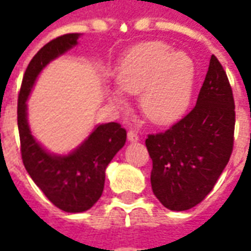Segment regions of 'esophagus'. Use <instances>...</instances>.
<instances>
[{
  "label": "esophagus",
  "instance_id": "1",
  "mask_svg": "<svg viewBox=\"0 0 251 251\" xmlns=\"http://www.w3.org/2000/svg\"><path fill=\"white\" fill-rule=\"evenodd\" d=\"M140 140V137H138V134H137L136 131H129L127 133V141H130V142H137Z\"/></svg>",
  "mask_w": 251,
  "mask_h": 251
}]
</instances>
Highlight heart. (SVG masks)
Listing matches in <instances>:
<instances>
[{
    "instance_id": "b5f03b06",
    "label": "heart",
    "mask_w": 251,
    "mask_h": 251,
    "mask_svg": "<svg viewBox=\"0 0 251 251\" xmlns=\"http://www.w3.org/2000/svg\"><path fill=\"white\" fill-rule=\"evenodd\" d=\"M196 68L185 52L174 51L163 41H147L131 48L115 74L118 90H109L107 99L125 107L124 94L140 96V107L148 120L168 125L188 109L194 93Z\"/></svg>"
}]
</instances>
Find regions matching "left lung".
Returning a JSON list of instances; mask_svg holds the SVG:
<instances>
[{"label": "left lung", "mask_w": 251, "mask_h": 251, "mask_svg": "<svg viewBox=\"0 0 251 251\" xmlns=\"http://www.w3.org/2000/svg\"><path fill=\"white\" fill-rule=\"evenodd\" d=\"M235 106L223 67L214 55L196 106L164 133L149 134L151 184L160 203L185 211L210 194L234 145Z\"/></svg>", "instance_id": "left-lung-1"}]
</instances>
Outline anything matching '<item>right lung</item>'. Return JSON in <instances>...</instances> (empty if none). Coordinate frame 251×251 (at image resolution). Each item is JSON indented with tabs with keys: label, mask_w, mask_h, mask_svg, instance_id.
I'll use <instances>...</instances> for the list:
<instances>
[{
	"label": "right lung",
	"mask_w": 251,
	"mask_h": 251,
	"mask_svg": "<svg viewBox=\"0 0 251 251\" xmlns=\"http://www.w3.org/2000/svg\"><path fill=\"white\" fill-rule=\"evenodd\" d=\"M80 33H68L41 48L28 64L17 104L21 157L36 185L66 212L90 210L103 192L106 167L125 145L126 130L117 122L97 125L90 136L68 154H55L41 147L30 131L26 100L40 72L52 60L77 44Z\"/></svg>",
	"instance_id": "add662e5"
}]
</instances>
